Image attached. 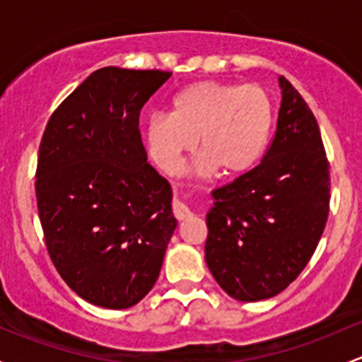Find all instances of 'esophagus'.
<instances>
[{
    "instance_id": "esophagus-1",
    "label": "esophagus",
    "mask_w": 362,
    "mask_h": 362,
    "mask_svg": "<svg viewBox=\"0 0 362 362\" xmlns=\"http://www.w3.org/2000/svg\"><path fill=\"white\" fill-rule=\"evenodd\" d=\"M173 214H175V217L178 218V221H184V218L191 217L192 210L187 206V204L178 202V199H177V202L173 203Z\"/></svg>"
}]
</instances>
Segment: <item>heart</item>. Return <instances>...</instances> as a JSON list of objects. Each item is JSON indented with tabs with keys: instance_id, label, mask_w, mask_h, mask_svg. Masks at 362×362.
<instances>
[{
	"instance_id": "b5f03b06",
	"label": "heart",
	"mask_w": 362,
	"mask_h": 362,
	"mask_svg": "<svg viewBox=\"0 0 362 362\" xmlns=\"http://www.w3.org/2000/svg\"><path fill=\"white\" fill-rule=\"evenodd\" d=\"M272 126V100L261 86L202 80L171 98L170 115L148 117L144 140L148 156L166 173H177L199 140V171L221 168L240 175L264 154Z\"/></svg>"
}]
</instances>
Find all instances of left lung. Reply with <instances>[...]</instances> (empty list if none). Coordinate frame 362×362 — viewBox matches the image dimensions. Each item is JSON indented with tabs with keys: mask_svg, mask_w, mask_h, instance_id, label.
Instances as JSON below:
<instances>
[{
	"mask_svg": "<svg viewBox=\"0 0 362 362\" xmlns=\"http://www.w3.org/2000/svg\"><path fill=\"white\" fill-rule=\"evenodd\" d=\"M276 131L261 164L215 189L204 259L238 301L282 293L308 264L329 214V163L315 115L280 76Z\"/></svg>",
	"mask_w": 362,
	"mask_h": 362,
	"instance_id": "8db88e82",
	"label": "left lung"
}]
</instances>
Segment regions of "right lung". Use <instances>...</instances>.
<instances>
[{
	"label": "right lung",
	"instance_id": "right-lung-1",
	"mask_svg": "<svg viewBox=\"0 0 362 362\" xmlns=\"http://www.w3.org/2000/svg\"><path fill=\"white\" fill-rule=\"evenodd\" d=\"M171 76L107 66L52 113L36 166L45 245L71 291L112 310L154 287L177 228L171 185L147 163L140 110Z\"/></svg>",
	"mask_w": 362,
	"mask_h": 362
}]
</instances>
